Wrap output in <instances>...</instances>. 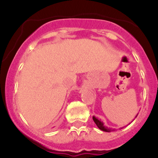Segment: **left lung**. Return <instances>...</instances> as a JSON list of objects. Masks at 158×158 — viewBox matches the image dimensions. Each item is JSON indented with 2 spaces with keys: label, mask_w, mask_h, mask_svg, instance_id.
Segmentation results:
<instances>
[{
  "label": "left lung",
  "mask_w": 158,
  "mask_h": 158,
  "mask_svg": "<svg viewBox=\"0 0 158 158\" xmlns=\"http://www.w3.org/2000/svg\"><path fill=\"white\" fill-rule=\"evenodd\" d=\"M137 115L135 117H137ZM93 121L95 122V123L96 124V126L98 127L99 129H100L101 131H105V132H111V131H114V129H111V128H108L107 127L104 126V123H103V122H102L100 119H98V118H96V117L93 116Z\"/></svg>",
  "instance_id": "left-lung-1"
}]
</instances>
